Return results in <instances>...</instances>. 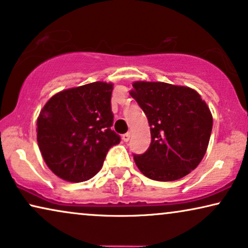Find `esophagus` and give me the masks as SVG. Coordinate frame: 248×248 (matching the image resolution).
Masks as SVG:
<instances>
[{
    "label": "esophagus",
    "instance_id": "obj_1",
    "mask_svg": "<svg viewBox=\"0 0 248 248\" xmlns=\"http://www.w3.org/2000/svg\"><path fill=\"white\" fill-rule=\"evenodd\" d=\"M130 139H131V132H127V133L123 134V140H124L125 142L130 141Z\"/></svg>",
    "mask_w": 248,
    "mask_h": 248
}]
</instances>
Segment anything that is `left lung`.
<instances>
[{
    "mask_svg": "<svg viewBox=\"0 0 248 248\" xmlns=\"http://www.w3.org/2000/svg\"><path fill=\"white\" fill-rule=\"evenodd\" d=\"M131 96L150 125L151 143L133 155L138 168L159 182L179 179L198 167L212 131V115L195 90L165 82L137 81Z\"/></svg>",
    "mask_w": 248,
    "mask_h": 248,
    "instance_id": "8db88e82",
    "label": "left lung"
}]
</instances>
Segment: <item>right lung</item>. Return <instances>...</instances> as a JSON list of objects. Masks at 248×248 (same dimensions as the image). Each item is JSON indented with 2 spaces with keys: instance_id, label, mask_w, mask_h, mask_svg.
I'll use <instances>...</instances> for the list:
<instances>
[{
  "instance_id": "add662e5",
  "label": "right lung",
  "mask_w": 248,
  "mask_h": 248,
  "mask_svg": "<svg viewBox=\"0 0 248 248\" xmlns=\"http://www.w3.org/2000/svg\"><path fill=\"white\" fill-rule=\"evenodd\" d=\"M113 84L93 82L54 94L37 120V141L46 165L67 182L93 177L121 137L111 130Z\"/></svg>"
}]
</instances>
